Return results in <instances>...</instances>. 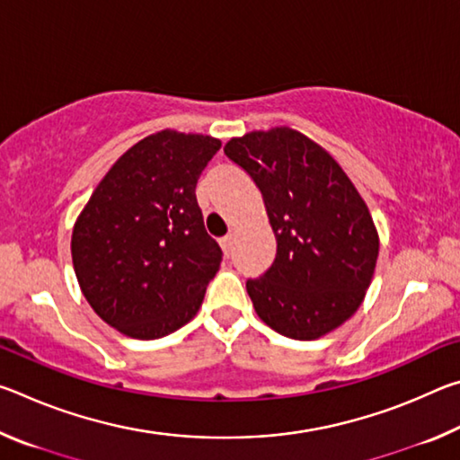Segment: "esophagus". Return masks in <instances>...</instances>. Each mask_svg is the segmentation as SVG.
Returning <instances> with one entry per match:
<instances>
[{"mask_svg": "<svg viewBox=\"0 0 460 460\" xmlns=\"http://www.w3.org/2000/svg\"><path fill=\"white\" fill-rule=\"evenodd\" d=\"M221 247H223L225 253H231V247H233V235H231V233L221 239Z\"/></svg>", "mask_w": 460, "mask_h": 460, "instance_id": "obj_1", "label": "esophagus"}]
</instances>
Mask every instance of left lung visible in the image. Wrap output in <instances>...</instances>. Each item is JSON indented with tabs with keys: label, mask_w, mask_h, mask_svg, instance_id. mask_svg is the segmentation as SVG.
I'll list each match as a JSON object with an SVG mask.
<instances>
[{
	"label": "left lung",
	"mask_w": 460,
	"mask_h": 460,
	"mask_svg": "<svg viewBox=\"0 0 460 460\" xmlns=\"http://www.w3.org/2000/svg\"><path fill=\"white\" fill-rule=\"evenodd\" d=\"M225 155L260 189L278 241L271 268L247 279L255 313L296 341L337 329L363 302L379 253L353 182L321 146L286 128L231 139Z\"/></svg>",
	"instance_id": "8db88e82"
}]
</instances>
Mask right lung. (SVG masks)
I'll list each match as a JSON object with an SVG mask.
<instances>
[{"instance_id": "right-lung-1", "label": "right lung", "mask_w": 460, "mask_h": 460, "mask_svg": "<svg viewBox=\"0 0 460 460\" xmlns=\"http://www.w3.org/2000/svg\"><path fill=\"white\" fill-rule=\"evenodd\" d=\"M219 147V139L170 129L144 137L75 223L73 266L84 298L128 337H166L199 313L223 252L194 189Z\"/></svg>"}]
</instances>
